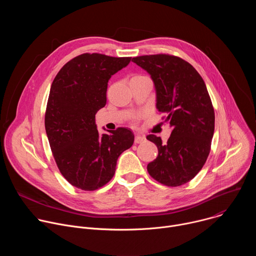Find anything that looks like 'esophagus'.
I'll list each match as a JSON object with an SVG mask.
<instances>
[{"label":"esophagus","mask_w":256,"mask_h":256,"mask_svg":"<svg viewBox=\"0 0 256 256\" xmlns=\"http://www.w3.org/2000/svg\"><path fill=\"white\" fill-rule=\"evenodd\" d=\"M144 136H140V134H136L134 136V144H140V142H144Z\"/></svg>","instance_id":"34e87169"}]
</instances>
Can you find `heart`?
Here are the masks:
<instances>
[{
  "label": "heart",
  "mask_w": 256,
  "mask_h": 256,
  "mask_svg": "<svg viewBox=\"0 0 256 256\" xmlns=\"http://www.w3.org/2000/svg\"><path fill=\"white\" fill-rule=\"evenodd\" d=\"M144 79H149V78H148L147 76H144V75H136V76H134L130 80L136 81V80H144ZM138 118H140V116H134V120H136Z\"/></svg>",
  "instance_id": "heart-1"
}]
</instances>
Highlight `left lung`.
I'll return each mask as SVG.
<instances>
[{
    "instance_id": "8db88e82",
    "label": "left lung",
    "mask_w": 256,
    "mask_h": 256,
    "mask_svg": "<svg viewBox=\"0 0 256 256\" xmlns=\"http://www.w3.org/2000/svg\"><path fill=\"white\" fill-rule=\"evenodd\" d=\"M132 62L150 74L156 107L172 128L167 142L155 134L147 136L158 148L148 172L164 186L184 184L200 171L210 150L214 112L206 86L198 70L178 56H142Z\"/></svg>"
}]
</instances>
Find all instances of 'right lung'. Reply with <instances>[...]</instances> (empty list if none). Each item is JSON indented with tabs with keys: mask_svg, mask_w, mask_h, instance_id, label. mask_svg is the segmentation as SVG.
Returning <instances> with one entry per match:
<instances>
[{
	"mask_svg": "<svg viewBox=\"0 0 256 256\" xmlns=\"http://www.w3.org/2000/svg\"><path fill=\"white\" fill-rule=\"evenodd\" d=\"M130 60L83 54L68 62L52 84L46 130L60 173L77 188L105 186L114 175L120 155L134 144L128 128L100 134L95 124V114L106 104L109 79Z\"/></svg>",
	"mask_w": 256,
	"mask_h": 256,
	"instance_id": "1",
	"label": "right lung"
}]
</instances>
